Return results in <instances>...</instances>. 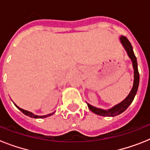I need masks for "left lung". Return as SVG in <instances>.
<instances>
[{
    "instance_id": "8db88e82",
    "label": "left lung",
    "mask_w": 150,
    "mask_h": 150,
    "mask_svg": "<svg viewBox=\"0 0 150 150\" xmlns=\"http://www.w3.org/2000/svg\"><path fill=\"white\" fill-rule=\"evenodd\" d=\"M120 40H121L122 45H123L125 50L127 51V54H128V57H130L132 61L133 68H134V83H133V87L132 90H131L130 93L128 94V96L122 102H121L118 104L115 105L114 107H113L112 108H110L109 110H103L100 109V108H96V107H93V106H92V105L89 104V103H87L88 107H89V110L93 112L94 114L100 115V116L114 117L125 111L130 106L131 103H132L133 100L135 98V94L137 93L138 88H139V71H138V64L136 57L135 56V54L133 52L132 44H131V43L128 41V40L126 38L125 36H121L120 37Z\"/></svg>"
}]
</instances>
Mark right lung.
Masks as SVG:
<instances>
[{"mask_svg": "<svg viewBox=\"0 0 150 150\" xmlns=\"http://www.w3.org/2000/svg\"><path fill=\"white\" fill-rule=\"evenodd\" d=\"M15 106H16V107H17V108H18V109H19L20 110H21V111L23 113V114H25V115H27V116L30 117H33V118H44V117H47L50 116V115H52V114H54V113H52V114H47V115H43V116H38V115H35L34 114H33L32 112H29V111H28V110H23V109H22V108H20L19 107H18L17 105H15Z\"/></svg>", "mask_w": 150, "mask_h": 150, "instance_id": "1", "label": "right lung"}]
</instances>
